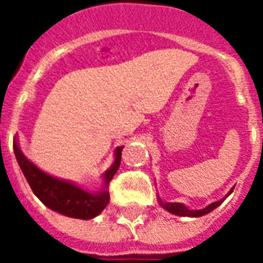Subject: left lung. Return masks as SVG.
I'll list each match as a JSON object with an SVG mask.
<instances>
[{
	"instance_id": "left-lung-1",
	"label": "left lung",
	"mask_w": 263,
	"mask_h": 263,
	"mask_svg": "<svg viewBox=\"0 0 263 263\" xmlns=\"http://www.w3.org/2000/svg\"><path fill=\"white\" fill-rule=\"evenodd\" d=\"M232 190H234V189H231L224 198H221L218 201H214V203L209 204L207 207H204V209L201 210H190L183 203H167V201H163L160 197H158V201H159L160 207H163V209H165L166 211H169L171 214L180 215V217H201V215L209 214L213 210L217 209V207H218V205L232 193Z\"/></svg>"
}]
</instances>
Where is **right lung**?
<instances>
[{"label":"right lung","mask_w":263,"mask_h":263,"mask_svg":"<svg viewBox=\"0 0 263 263\" xmlns=\"http://www.w3.org/2000/svg\"><path fill=\"white\" fill-rule=\"evenodd\" d=\"M124 146L115 149V158L109 169L103 173V186L98 192H88L79 184L65 179H59L39 169L33 162L26 158L21 151L15 138L14 152L21 171L35 193L46 207L59 214L80 220H91L97 217L109 203L108 186L111 179L118 171L121 163V152Z\"/></svg>","instance_id":"obj_1"}]
</instances>
